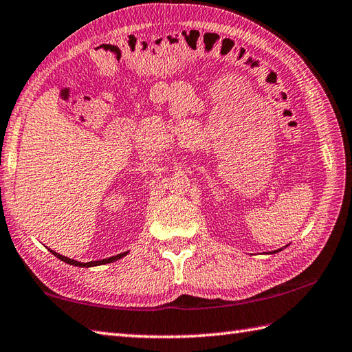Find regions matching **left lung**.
Wrapping results in <instances>:
<instances>
[{"label": "left lung", "instance_id": "8db88e82", "mask_svg": "<svg viewBox=\"0 0 352 352\" xmlns=\"http://www.w3.org/2000/svg\"><path fill=\"white\" fill-rule=\"evenodd\" d=\"M273 253H276V252H273Z\"/></svg>", "mask_w": 352, "mask_h": 352}]
</instances>
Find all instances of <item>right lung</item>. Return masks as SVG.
I'll return each instance as SVG.
<instances>
[{
	"mask_svg": "<svg viewBox=\"0 0 352 352\" xmlns=\"http://www.w3.org/2000/svg\"><path fill=\"white\" fill-rule=\"evenodd\" d=\"M50 252L54 254V256L59 258L60 261H64V263L70 264V265H76V267H94V265L109 264V263H114V261L120 259L122 256H125V254H126V253H120V254H117V256H111V258H108V259H102V261H91V263H79V261H74V259H70V258H67V256H62V254H59V253H56V252H53V250H50Z\"/></svg>",
	"mask_w": 352,
	"mask_h": 352,
	"instance_id": "1",
	"label": "right lung"
}]
</instances>
